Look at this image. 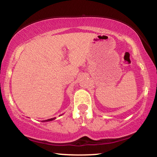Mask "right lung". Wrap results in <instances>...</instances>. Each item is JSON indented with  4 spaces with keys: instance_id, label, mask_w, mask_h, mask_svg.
Instances as JSON below:
<instances>
[{
    "instance_id": "add662e5",
    "label": "right lung",
    "mask_w": 157,
    "mask_h": 157,
    "mask_svg": "<svg viewBox=\"0 0 157 157\" xmlns=\"http://www.w3.org/2000/svg\"><path fill=\"white\" fill-rule=\"evenodd\" d=\"M56 118H50V119H48V120H46V121H43V122H48V121H53L55 120V119Z\"/></svg>"
}]
</instances>
